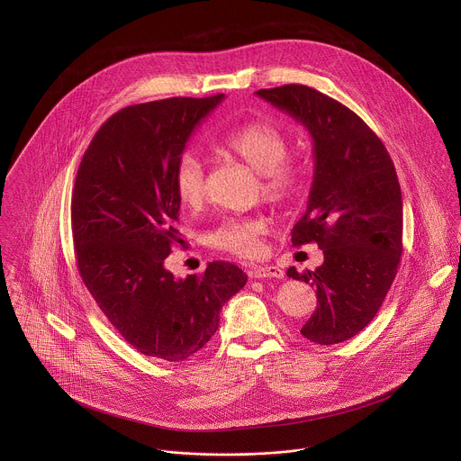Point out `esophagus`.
Segmentation results:
<instances>
[{"mask_svg": "<svg viewBox=\"0 0 461 461\" xmlns=\"http://www.w3.org/2000/svg\"><path fill=\"white\" fill-rule=\"evenodd\" d=\"M250 276L254 278H282L284 276V271L278 267V266H254L250 269Z\"/></svg>", "mask_w": 461, "mask_h": 461, "instance_id": "obj_1", "label": "esophagus"}]
</instances>
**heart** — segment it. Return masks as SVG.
<instances>
[{"label": "heart", "mask_w": 461, "mask_h": 461, "mask_svg": "<svg viewBox=\"0 0 461 461\" xmlns=\"http://www.w3.org/2000/svg\"><path fill=\"white\" fill-rule=\"evenodd\" d=\"M218 147L241 159L261 179V194L269 202H287L296 197L303 183V170L289 161V138L278 128L264 122H252L227 132ZM174 186L181 203L198 209L207 195L205 167L194 152L179 156L174 168ZM266 221L256 216H227L207 234L211 247L240 258H254L261 252V238Z\"/></svg>", "instance_id": "1"}]
</instances>
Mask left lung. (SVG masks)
Here are the masks:
<instances>
[{"label": "left lung", "instance_id": "left-lung-1", "mask_svg": "<svg viewBox=\"0 0 461 461\" xmlns=\"http://www.w3.org/2000/svg\"><path fill=\"white\" fill-rule=\"evenodd\" d=\"M302 122L314 143V181L294 247L318 243L325 263L287 276L316 287L318 307L300 330L316 344H337L366 329L380 311L402 252V198L394 163L355 112L305 86L256 92Z\"/></svg>", "mask_w": 461, "mask_h": 461}]
</instances>
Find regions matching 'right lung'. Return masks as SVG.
Listing matches in <instances>:
<instances>
[{"mask_svg": "<svg viewBox=\"0 0 461 461\" xmlns=\"http://www.w3.org/2000/svg\"><path fill=\"white\" fill-rule=\"evenodd\" d=\"M221 101L218 94L122 108L94 134L74 183L70 223L81 280L128 344L165 362L202 349L221 307L247 284V273L225 261L186 278L165 267L172 245L185 243L176 229V163Z\"/></svg>", "mask_w": 461, "mask_h": 461, "instance_id": "1", "label": "right lung"}]
</instances>
